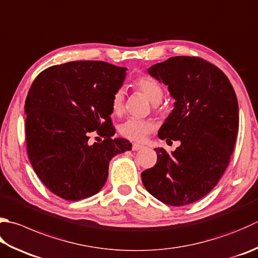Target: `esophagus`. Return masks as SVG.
Segmentation results:
<instances>
[{"label": "esophagus", "mask_w": 258, "mask_h": 258, "mask_svg": "<svg viewBox=\"0 0 258 258\" xmlns=\"http://www.w3.org/2000/svg\"><path fill=\"white\" fill-rule=\"evenodd\" d=\"M144 148V146H142V145H138V144H134L133 145V150L134 152H137V150H140V149H143Z\"/></svg>", "instance_id": "1"}]
</instances>
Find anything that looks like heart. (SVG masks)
Here are the masks:
<instances>
[{
	"label": "heart",
	"mask_w": 258,
	"mask_h": 258,
	"mask_svg": "<svg viewBox=\"0 0 258 258\" xmlns=\"http://www.w3.org/2000/svg\"><path fill=\"white\" fill-rule=\"evenodd\" d=\"M133 86L142 92L153 104H158L163 99L164 90L155 79L150 76H139L134 81ZM124 93L123 90H116L111 99V111L115 115H119L123 111ZM156 129V124L152 120L128 119L119 125V133L123 138L135 143H143L149 134Z\"/></svg>",
	"instance_id": "b5f03b06"
}]
</instances>
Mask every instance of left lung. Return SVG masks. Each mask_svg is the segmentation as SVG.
<instances>
[{
	"mask_svg": "<svg viewBox=\"0 0 258 258\" xmlns=\"http://www.w3.org/2000/svg\"><path fill=\"white\" fill-rule=\"evenodd\" d=\"M148 73L176 101L158 137L181 146L172 154L155 148L157 163L142 173L143 183L165 205L186 206L205 198L226 172L239 127L237 96L225 73L200 57H171Z\"/></svg>",
	"mask_w": 258,
	"mask_h": 258,
	"instance_id": "8db88e82",
	"label": "left lung"
}]
</instances>
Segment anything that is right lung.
<instances>
[{"mask_svg": "<svg viewBox=\"0 0 258 258\" xmlns=\"http://www.w3.org/2000/svg\"><path fill=\"white\" fill-rule=\"evenodd\" d=\"M125 71L100 60L70 61L48 67L31 84L24 104L28 157L57 197L77 201L98 193L111 158L131 149L129 140L112 138L110 118ZM93 134L105 139L92 144Z\"/></svg>", "mask_w": 258, "mask_h": 258, "instance_id": "right-lung-1", "label": "right lung"}]
</instances>
